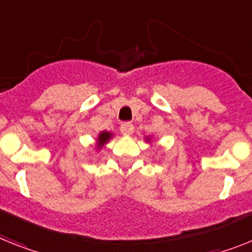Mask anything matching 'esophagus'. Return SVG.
Wrapping results in <instances>:
<instances>
[{"instance_id": "obj_1", "label": "esophagus", "mask_w": 252, "mask_h": 252, "mask_svg": "<svg viewBox=\"0 0 252 252\" xmlns=\"http://www.w3.org/2000/svg\"><path fill=\"white\" fill-rule=\"evenodd\" d=\"M120 130H122V133L124 134V136H130V134L134 132V126H133L132 123L126 122V123H123L122 126H120Z\"/></svg>"}]
</instances>
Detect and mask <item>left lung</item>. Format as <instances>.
Returning <instances> with one entry per match:
<instances>
[{
  "label": "left lung",
  "instance_id": "1",
  "mask_svg": "<svg viewBox=\"0 0 252 252\" xmlns=\"http://www.w3.org/2000/svg\"><path fill=\"white\" fill-rule=\"evenodd\" d=\"M146 141H147V142H150V141H151V138H150V137H146Z\"/></svg>",
  "mask_w": 252,
  "mask_h": 252
}]
</instances>
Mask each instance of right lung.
Segmentation results:
<instances>
[{
    "label": "right lung",
    "instance_id": "1",
    "mask_svg": "<svg viewBox=\"0 0 252 252\" xmlns=\"http://www.w3.org/2000/svg\"><path fill=\"white\" fill-rule=\"evenodd\" d=\"M113 137H114L113 133L107 132V130H103V132L98 133V136H97V139H96V149H97V151L102 149L103 146L106 145V143L109 142L110 139L113 138Z\"/></svg>",
    "mask_w": 252,
    "mask_h": 252
}]
</instances>
